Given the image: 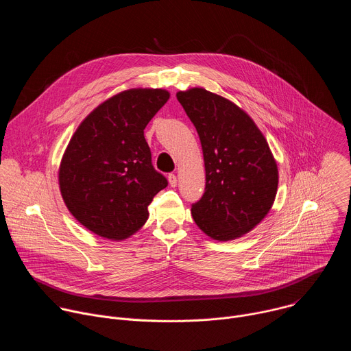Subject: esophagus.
I'll return each mask as SVG.
<instances>
[{"label": "esophagus", "mask_w": 351, "mask_h": 351, "mask_svg": "<svg viewBox=\"0 0 351 351\" xmlns=\"http://www.w3.org/2000/svg\"><path fill=\"white\" fill-rule=\"evenodd\" d=\"M168 180H169V184H171L172 187H176V186H178V178H176L175 173H169V175H168Z\"/></svg>", "instance_id": "obj_1"}]
</instances>
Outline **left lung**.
I'll return each mask as SVG.
<instances>
[{
  "label": "left lung",
  "instance_id": "1",
  "mask_svg": "<svg viewBox=\"0 0 351 351\" xmlns=\"http://www.w3.org/2000/svg\"><path fill=\"white\" fill-rule=\"evenodd\" d=\"M203 147L206 190L191 206L197 226L226 241L253 230L269 213L278 165L254 121L229 99L189 88L176 94Z\"/></svg>",
  "mask_w": 351,
  "mask_h": 351
}]
</instances>
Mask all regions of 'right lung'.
<instances>
[{
	"label": "right lung",
	"mask_w": 351,
	"mask_h": 351,
	"mask_svg": "<svg viewBox=\"0 0 351 351\" xmlns=\"http://www.w3.org/2000/svg\"><path fill=\"white\" fill-rule=\"evenodd\" d=\"M168 98L162 88L125 90L90 112L72 136L60 189L69 213L93 233L110 240L136 233L154 195L168 186L144 138Z\"/></svg>",
	"instance_id": "right-lung-1"
}]
</instances>
